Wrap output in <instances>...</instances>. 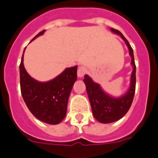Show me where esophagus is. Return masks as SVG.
Wrapping results in <instances>:
<instances>
[{"label": "esophagus", "instance_id": "esophagus-1", "mask_svg": "<svg viewBox=\"0 0 158 158\" xmlns=\"http://www.w3.org/2000/svg\"><path fill=\"white\" fill-rule=\"evenodd\" d=\"M86 71H87V69L85 67H83V66H81L78 68V71H77V75L79 78H82L83 75H85L86 73Z\"/></svg>", "mask_w": 158, "mask_h": 158}]
</instances>
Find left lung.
Returning <instances> with one entry per match:
<instances>
[{"mask_svg": "<svg viewBox=\"0 0 158 158\" xmlns=\"http://www.w3.org/2000/svg\"><path fill=\"white\" fill-rule=\"evenodd\" d=\"M110 30L114 33L120 35L128 47L129 53L131 56L133 71L128 90L124 95L118 98H114L113 96L106 94L98 83H94L91 78L89 77L87 75H84L83 82L86 85L93 115L96 120L102 123H111L116 122L122 118L127 113L134 99L136 85V66L134 63L132 48L129 44L128 40L124 37V35L120 31L112 28Z\"/></svg>", "mask_w": 158, "mask_h": 158, "instance_id": "left-lung-1", "label": "left lung"}]
</instances>
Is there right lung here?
<instances>
[{"label":"right lung","mask_w":158,"mask_h":158,"mask_svg":"<svg viewBox=\"0 0 158 158\" xmlns=\"http://www.w3.org/2000/svg\"><path fill=\"white\" fill-rule=\"evenodd\" d=\"M44 31L39 32L31 41ZM76 79L77 66H75L66 68L60 75L48 82L35 80L24 68L23 53L20 64L22 97L31 113L43 123L59 124L65 118L70 93Z\"/></svg>","instance_id":"obj_1"}]
</instances>
